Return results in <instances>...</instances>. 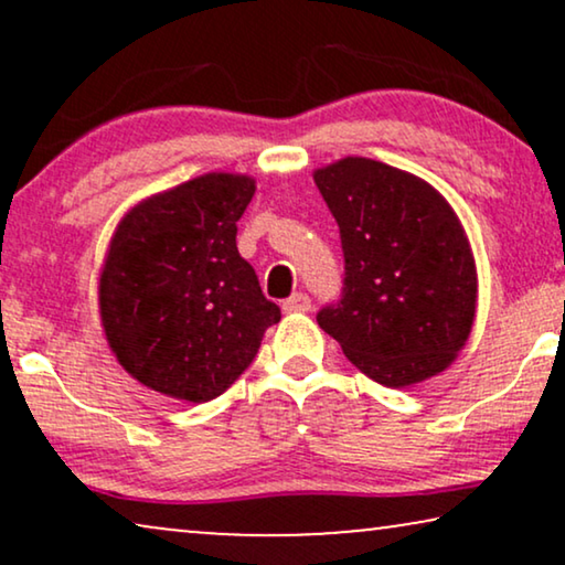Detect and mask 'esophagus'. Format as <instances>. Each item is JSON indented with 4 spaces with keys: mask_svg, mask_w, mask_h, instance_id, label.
<instances>
[{
    "mask_svg": "<svg viewBox=\"0 0 565 565\" xmlns=\"http://www.w3.org/2000/svg\"><path fill=\"white\" fill-rule=\"evenodd\" d=\"M282 311L285 313H306V311H311V298H308L306 292H292V296L282 303Z\"/></svg>",
    "mask_w": 565,
    "mask_h": 565,
    "instance_id": "1",
    "label": "esophagus"
}]
</instances>
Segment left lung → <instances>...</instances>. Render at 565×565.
<instances>
[{"mask_svg": "<svg viewBox=\"0 0 565 565\" xmlns=\"http://www.w3.org/2000/svg\"><path fill=\"white\" fill-rule=\"evenodd\" d=\"M339 226L344 288L316 313L360 373L406 388L443 373L476 319V262L458 215L419 177L347 157L313 172Z\"/></svg>", "mask_w": 565, "mask_h": 565, "instance_id": "8db88e82", "label": "left lung"}]
</instances>
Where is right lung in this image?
Segmentation results:
<instances>
[{
	"label": "right lung",
	"mask_w": 565,
	"mask_h": 565,
	"mask_svg": "<svg viewBox=\"0 0 565 565\" xmlns=\"http://www.w3.org/2000/svg\"><path fill=\"white\" fill-rule=\"evenodd\" d=\"M254 180L211 172L146 198L115 228L99 316L115 358L146 388L203 404L257 358L280 308L236 249Z\"/></svg>",
	"instance_id": "1"
}]
</instances>
